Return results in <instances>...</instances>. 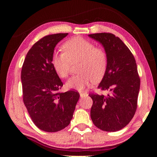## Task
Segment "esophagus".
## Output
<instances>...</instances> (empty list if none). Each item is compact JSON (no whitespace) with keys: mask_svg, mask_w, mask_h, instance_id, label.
<instances>
[{"mask_svg":"<svg viewBox=\"0 0 157 157\" xmlns=\"http://www.w3.org/2000/svg\"><path fill=\"white\" fill-rule=\"evenodd\" d=\"M87 94L86 93H80V96L81 97H84V96H86Z\"/></svg>","mask_w":157,"mask_h":157,"instance_id":"34e87169","label":"esophagus"}]
</instances>
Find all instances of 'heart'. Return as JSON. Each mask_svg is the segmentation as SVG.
Here are the masks:
<instances>
[{
	"label": "heart",
	"instance_id": "1",
	"mask_svg": "<svg viewBox=\"0 0 157 157\" xmlns=\"http://www.w3.org/2000/svg\"><path fill=\"white\" fill-rule=\"evenodd\" d=\"M63 50L64 52H56L52 56L53 68L61 78H66L72 63L80 61L78 67L80 74L68 79L66 88L81 91L92 81L96 82L104 76L108 56L104 48L96 47L94 43L85 38L76 37L64 43Z\"/></svg>",
	"mask_w": 157,
	"mask_h": 157
}]
</instances>
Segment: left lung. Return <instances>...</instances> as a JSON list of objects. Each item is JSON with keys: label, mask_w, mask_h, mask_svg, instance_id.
<instances>
[{"label": "left lung", "mask_w": 157, "mask_h": 157, "mask_svg": "<svg viewBox=\"0 0 157 157\" xmlns=\"http://www.w3.org/2000/svg\"><path fill=\"white\" fill-rule=\"evenodd\" d=\"M103 45L108 65L98 89L108 91L107 96L89 94L93 100L91 118L96 127L117 132L127 125L137 108L140 78L132 53L119 37L110 33L89 34Z\"/></svg>", "instance_id": "left-lung-1"}]
</instances>
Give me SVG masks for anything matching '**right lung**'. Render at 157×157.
<instances>
[{"label":"right lung","instance_id":"add662e5","mask_svg":"<svg viewBox=\"0 0 157 157\" xmlns=\"http://www.w3.org/2000/svg\"><path fill=\"white\" fill-rule=\"evenodd\" d=\"M68 34L40 38L29 51L21 70L23 103L34 124L46 132L68 126L80 96L74 90L59 91L63 84L52 65L54 48Z\"/></svg>","mask_w":157,"mask_h":157}]
</instances>
